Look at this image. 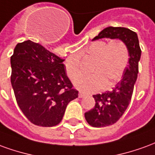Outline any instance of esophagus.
<instances>
[{
    "label": "esophagus",
    "instance_id": "obj_1",
    "mask_svg": "<svg viewBox=\"0 0 155 155\" xmlns=\"http://www.w3.org/2000/svg\"><path fill=\"white\" fill-rule=\"evenodd\" d=\"M85 96V94H84V93H82V92H80L79 93V97L80 98H83Z\"/></svg>",
    "mask_w": 155,
    "mask_h": 155
}]
</instances>
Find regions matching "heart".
Instances as JSON below:
<instances>
[{"label": "heart", "mask_w": 155, "mask_h": 155, "mask_svg": "<svg viewBox=\"0 0 155 155\" xmlns=\"http://www.w3.org/2000/svg\"><path fill=\"white\" fill-rule=\"evenodd\" d=\"M84 59L94 61L91 68L92 75L76 79L75 87L87 92L107 90L122 77L130 61V52L126 44L119 39L110 42L95 41L84 48ZM68 77L74 80L81 74V64L77 55H71L64 62Z\"/></svg>", "instance_id": "heart-1"}]
</instances>
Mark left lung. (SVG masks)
I'll list each match as a JSON object with an SVG mask.
<instances>
[{"mask_svg": "<svg viewBox=\"0 0 155 155\" xmlns=\"http://www.w3.org/2000/svg\"><path fill=\"white\" fill-rule=\"evenodd\" d=\"M102 38L120 39L126 44L130 52V61L124 71L122 79L110 91L93 95L95 105L84 113L85 120L93 127H105L116 123L129 106L134 86L139 72V61L141 56L137 34L125 27L109 26L95 36L93 41Z\"/></svg>", "mask_w": 155, "mask_h": 155, "instance_id": "8db88e82", "label": "left lung"}]
</instances>
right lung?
<instances>
[{
  "mask_svg": "<svg viewBox=\"0 0 155 155\" xmlns=\"http://www.w3.org/2000/svg\"><path fill=\"white\" fill-rule=\"evenodd\" d=\"M64 61L30 40L14 49L11 57L12 88L21 110L35 125H57L67 104L78 97Z\"/></svg>",
  "mask_w": 155,
  "mask_h": 155,
  "instance_id": "add662e5",
  "label": "right lung"
}]
</instances>
